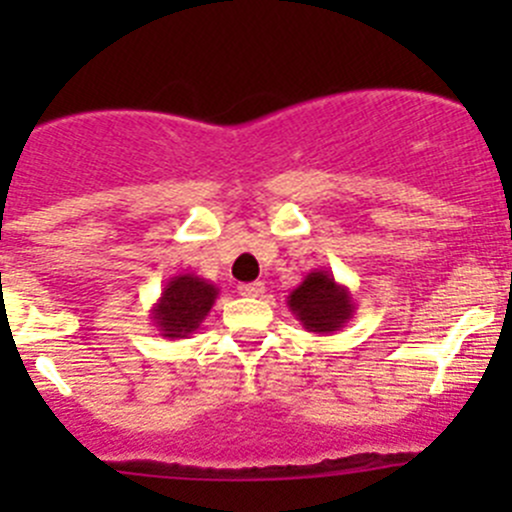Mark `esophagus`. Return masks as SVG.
Segmentation results:
<instances>
[{
	"instance_id": "esophagus-1",
	"label": "esophagus",
	"mask_w": 512,
	"mask_h": 512,
	"mask_svg": "<svg viewBox=\"0 0 512 512\" xmlns=\"http://www.w3.org/2000/svg\"><path fill=\"white\" fill-rule=\"evenodd\" d=\"M237 292H240L242 297H262V294H265V285H262V282H245V285L237 287Z\"/></svg>"
}]
</instances>
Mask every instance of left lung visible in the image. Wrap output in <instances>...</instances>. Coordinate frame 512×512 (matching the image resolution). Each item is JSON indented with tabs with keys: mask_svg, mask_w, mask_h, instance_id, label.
<instances>
[{
	"mask_svg": "<svg viewBox=\"0 0 512 512\" xmlns=\"http://www.w3.org/2000/svg\"><path fill=\"white\" fill-rule=\"evenodd\" d=\"M287 307L307 332L334 334L354 317L356 302L349 287L339 285L332 272L312 270L289 292Z\"/></svg>",
	"mask_w": 512,
	"mask_h": 512,
	"instance_id": "1",
	"label": "left lung"
}]
</instances>
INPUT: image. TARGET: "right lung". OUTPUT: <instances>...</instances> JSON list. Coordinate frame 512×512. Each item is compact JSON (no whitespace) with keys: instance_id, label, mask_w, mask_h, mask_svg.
Instances as JSON below:
<instances>
[{"instance_id":"1","label":"right lung","mask_w":512,"mask_h":512,"mask_svg":"<svg viewBox=\"0 0 512 512\" xmlns=\"http://www.w3.org/2000/svg\"><path fill=\"white\" fill-rule=\"evenodd\" d=\"M220 289L205 277L183 272L165 282L158 302L151 307V322L165 339H188L213 309Z\"/></svg>"}]
</instances>
